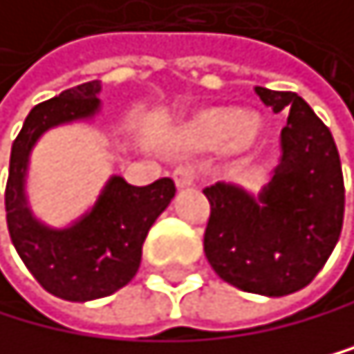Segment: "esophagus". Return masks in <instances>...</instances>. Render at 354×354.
Returning <instances> with one entry per match:
<instances>
[{"label": "esophagus", "instance_id": "obj_1", "mask_svg": "<svg viewBox=\"0 0 354 354\" xmlns=\"http://www.w3.org/2000/svg\"><path fill=\"white\" fill-rule=\"evenodd\" d=\"M174 180L180 189L192 187V185L196 183V174H194L192 167H178V169L174 171Z\"/></svg>", "mask_w": 354, "mask_h": 354}]
</instances>
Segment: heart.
<instances>
[{
	"mask_svg": "<svg viewBox=\"0 0 354 354\" xmlns=\"http://www.w3.org/2000/svg\"><path fill=\"white\" fill-rule=\"evenodd\" d=\"M259 122L243 111H209L189 129V138L201 147H245L254 140Z\"/></svg>",
	"mask_w": 354,
	"mask_h": 354,
	"instance_id": "b5f03b06",
	"label": "heart"
}]
</instances>
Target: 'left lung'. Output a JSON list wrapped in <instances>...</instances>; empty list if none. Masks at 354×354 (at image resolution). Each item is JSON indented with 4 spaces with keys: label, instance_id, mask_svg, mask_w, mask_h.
<instances>
[{
    "label": "left lung",
    "instance_id": "8db88e82",
    "mask_svg": "<svg viewBox=\"0 0 354 354\" xmlns=\"http://www.w3.org/2000/svg\"><path fill=\"white\" fill-rule=\"evenodd\" d=\"M272 111H288L281 158L268 185L252 194L234 183L205 187L212 205L205 257L243 292L286 297L326 266L342 234L344 176L333 133L304 97L254 86Z\"/></svg>",
    "mask_w": 354,
    "mask_h": 354
}]
</instances>
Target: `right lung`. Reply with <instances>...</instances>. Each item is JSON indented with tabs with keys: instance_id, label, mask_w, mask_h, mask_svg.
Here are the masks:
<instances>
[{
	"instance_id": "add662e5",
	"label": "right lung",
	"mask_w": 354,
	"mask_h": 354,
	"mask_svg": "<svg viewBox=\"0 0 354 354\" xmlns=\"http://www.w3.org/2000/svg\"><path fill=\"white\" fill-rule=\"evenodd\" d=\"M100 91L102 84L93 80L32 109L12 142L6 185L8 232L24 266L46 292L77 304L113 295L136 277L147 234L176 194L171 178L136 187L111 176L91 209L71 225H46L32 214L26 178L37 140L59 124L93 120L102 109Z\"/></svg>"
}]
</instances>
